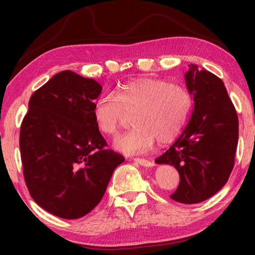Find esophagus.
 Here are the masks:
<instances>
[{"label": "esophagus", "mask_w": 255, "mask_h": 255, "mask_svg": "<svg viewBox=\"0 0 255 255\" xmlns=\"http://www.w3.org/2000/svg\"><path fill=\"white\" fill-rule=\"evenodd\" d=\"M136 162H139V159H138V161H136ZM141 162V161H140Z\"/></svg>", "instance_id": "34e87169"}]
</instances>
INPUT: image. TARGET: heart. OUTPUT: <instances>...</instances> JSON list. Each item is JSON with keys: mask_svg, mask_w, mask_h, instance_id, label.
Masks as SVG:
<instances>
[{"mask_svg": "<svg viewBox=\"0 0 255 255\" xmlns=\"http://www.w3.org/2000/svg\"><path fill=\"white\" fill-rule=\"evenodd\" d=\"M175 116L179 115V110L175 109V108L171 107V105L165 102L164 100L157 101L155 103L153 109L149 112V118L150 120L153 119H158V118H163L166 117L165 119L162 120L161 125H159V137L161 138H166L173 135V133L176 131L178 129V122L173 118V117H167V116ZM130 147V144L127 143V141H123V143L119 144V148L120 149H126Z\"/></svg>", "mask_w": 255, "mask_h": 255, "instance_id": "heart-1", "label": "heart"}]
</instances>
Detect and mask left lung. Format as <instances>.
Wrapping results in <instances>:
<instances>
[{
    "instance_id": "1",
    "label": "left lung",
    "mask_w": 255,
    "mask_h": 255,
    "mask_svg": "<svg viewBox=\"0 0 255 255\" xmlns=\"http://www.w3.org/2000/svg\"><path fill=\"white\" fill-rule=\"evenodd\" d=\"M102 86L72 71L34 92L20 129L23 175L32 199L57 217L77 219L101 201L123 155L106 149L94 100Z\"/></svg>"
}]
</instances>
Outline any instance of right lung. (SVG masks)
I'll list each match as a JSON object with an SVG mask.
<instances>
[{
    "mask_svg": "<svg viewBox=\"0 0 255 255\" xmlns=\"http://www.w3.org/2000/svg\"><path fill=\"white\" fill-rule=\"evenodd\" d=\"M184 81L192 99V114L175 143L155 159L179 172L180 183L171 198L198 204L218 192L234 167L239 119L223 81L190 64Z\"/></svg>",
    "mask_w": 255,
    "mask_h": 255,
    "instance_id": "1",
    "label": "right lung"
}]
</instances>
